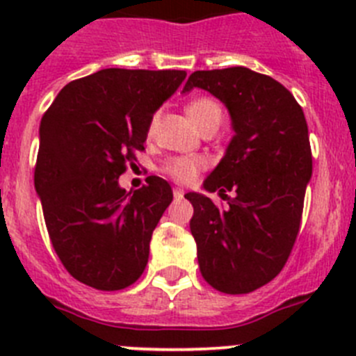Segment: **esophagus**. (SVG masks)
Segmentation results:
<instances>
[{
  "label": "esophagus",
  "instance_id": "34e87169",
  "mask_svg": "<svg viewBox=\"0 0 356 356\" xmlns=\"http://www.w3.org/2000/svg\"><path fill=\"white\" fill-rule=\"evenodd\" d=\"M184 194H185L184 188H180V187H175V188H172V196L178 197V200H180V197H184Z\"/></svg>",
  "mask_w": 356,
  "mask_h": 356
}]
</instances>
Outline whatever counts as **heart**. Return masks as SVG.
Returning a JSON list of instances; mask_svg holds the SVG:
<instances>
[{
  "instance_id": "obj_1",
  "label": "heart",
  "mask_w": 356,
  "mask_h": 356,
  "mask_svg": "<svg viewBox=\"0 0 356 356\" xmlns=\"http://www.w3.org/2000/svg\"><path fill=\"white\" fill-rule=\"evenodd\" d=\"M187 114L191 121L201 130L209 124L219 127L222 119V108L212 97L200 96L188 102ZM151 128H153V124H151ZM205 159H201V156H172V159L163 162L162 172L178 184H191L205 169Z\"/></svg>"
}]
</instances>
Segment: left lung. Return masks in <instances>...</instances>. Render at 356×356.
Wrapping results in <instances>:
<instances>
[{"label": "left lung", "instance_id": "1", "mask_svg": "<svg viewBox=\"0 0 356 356\" xmlns=\"http://www.w3.org/2000/svg\"><path fill=\"white\" fill-rule=\"evenodd\" d=\"M194 87L221 99L235 135L203 187L234 190L228 209L203 194H185L194 207L191 232L201 276L216 291L248 294L269 284L287 262L300 232L312 151L303 108L280 81L248 67L194 71Z\"/></svg>", "mask_w": 356, "mask_h": 356}]
</instances>
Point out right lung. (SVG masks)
Masks as SVG:
<instances>
[{
    "instance_id": "right-lung-1",
    "label": "right lung",
    "mask_w": 356,
    "mask_h": 356,
    "mask_svg": "<svg viewBox=\"0 0 356 356\" xmlns=\"http://www.w3.org/2000/svg\"><path fill=\"white\" fill-rule=\"evenodd\" d=\"M185 76L176 69H102L69 81L42 115L35 191L53 248L81 284L121 291L146 269L171 185L149 176L127 193L119 176L135 165L153 114Z\"/></svg>"
}]
</instances>
